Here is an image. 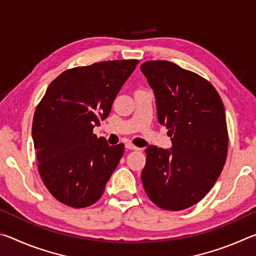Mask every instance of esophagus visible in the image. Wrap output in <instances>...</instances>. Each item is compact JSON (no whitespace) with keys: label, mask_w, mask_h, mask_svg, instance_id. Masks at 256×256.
<instances>
[{"label":"esophagus","mask_w":256,"mask_h":256,"mask_svg":"<svg viewBox=\"0 0 256 256\" xmlns=\"http://www.w3.org/2000/svg\"><path fill=\"white\" fill-rule=\"evenodd\" d=\"M125 146H126V149H128V150H138V146H136L132 144H130V142H128V144H125Z\"/></svg>","instance_id":"1"}]
</instances>
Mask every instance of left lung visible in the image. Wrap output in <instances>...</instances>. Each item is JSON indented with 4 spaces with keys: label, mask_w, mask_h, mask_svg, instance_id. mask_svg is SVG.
<instances>
[{
    "label": "left lung",
    "mask_w": 256,
    "mask_h": 256,
    "mask_svg": "<svg viewBox=\"0 0 256 256\" xmlns=\"http://www.w3.org/2000/svg\"><path fill=\"white\" fill-rule=\"evenodd\" d=\"M141 71L152 88L170 150L149 146L141 180L146 196L164 210L196 204L214 185L226 162L228 131L222 98L196 73L170 60H149Z\"/></svg>",
    "instance_id": "1"
}]
</instances>
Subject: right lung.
I'll return each instance as SVG.
<instances>
[{
	"label": "right lung",
	"instance_id": "add662e5",
	"mask_svg": "<svg viewBox=\"0 0 256 256\" xmlns=\"http://www.w3.org/2000/svg\"><path fill=\"white\" fill-rule=\"evenodd\" d=\"M138 60H106L64 71L47 88L32 120L38 170L56 200L86 208L102 198L124 154L94 134Z\"/></svg>",
	"mask_w": 256,
	"mask_h": 256
}]
</instances>
